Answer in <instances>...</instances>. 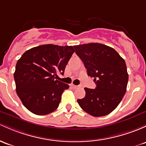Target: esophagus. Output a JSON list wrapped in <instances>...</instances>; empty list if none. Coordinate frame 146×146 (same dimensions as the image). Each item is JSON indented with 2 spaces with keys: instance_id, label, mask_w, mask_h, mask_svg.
I'll return each instance as SVG.
<instances>
[{
  "instance_id": "34e87169",
  "label": "esophagus",
  "mask_w": 146,
  "mask_h": 146,
  "mask_svg": "<svg viewBox=\"0 0 146 146\" xmlns=\"http://www.w3.org/2000/svg\"><path fill=\"white\" fill-rule=\"evenodd\" d=\"M70 86H71L72 88H73V89H76V88L78 87V86L74 85V84H71V85H70Z\"/></svg>"
}]
</instances>
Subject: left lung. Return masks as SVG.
Returning a JSON list of instances; mask_svg holds the SVG:
<instances>
[{
	"label": "left lung",
	"mask_w": 146,
	"mask_h": 146,
	"mask_svg": "<svg viewBox=\"0 0 146 146\" xmlns=\"http://www.w3.org/2000/svg\"><path fill=\"white\" fill-rule=\"evenodd\" d=\"M88 76L94 78L95 89L84 88L86 95L78 99L80 107L96 117L113 111L126 92L128 73L125 60L112 48L98 43L74 46Z\"/></svg>",
	"instance_id": "8db88e82"
}]
</instances>
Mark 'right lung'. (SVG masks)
Listing matches in <instances>:
<instances>
[{
	"label": "right lung",
	"mask_w": 146,
	"mask_h": 146,
	"mask_svg": "<svg viewBox=\"0 0 146 146\" xmlns=\"http://www.w3.org/2000/svg\"><path fill=\"white\" fill-rule=\"evenodd\" d=\"M75 50L73 46L46 44L28 50L17 61L14 74L16 91L32 113L46 115L58 107L68 84L55 80L63 75Z\"/></svg>",
	"instance_id": "obj_1"
}]
</instances>
